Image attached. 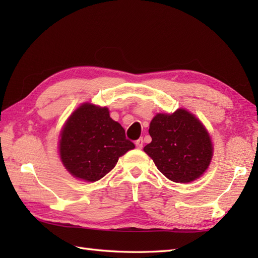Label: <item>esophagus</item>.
I'll return each mask as SVG.
<instances>
[{"label": "esophagus", "instance_id": "esophagus-1", "mask_svg": "<svg viewBox=\"0 0 258 258\" xmlns=\"http://www.w3.org/2000/svg\"><path fill=\"white\" fill-rule=\"evenodd\" d=\"M143 143H144V141H143V139H139L138 141H135V145H136V147H138V149H142V147H143Z\"/></svg>", "mask_w": 258, "mask_h": 258}]
</instances>
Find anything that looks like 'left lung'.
I'll use <instances>...</instances> for the list:
<instances>
[{"mask_svg":"<svg viewBox=\"0 0 258 258\" xmlns=\"http://www.w3.org/2000/svg\"><path fill=\"white\" fill-rule=\"evenodd\" d=\"M152 142L144 147L158 171L175 183H189L210 166L213 144L205 126L184 108L151 120Z\"/></svg>","mask_w":258,"mask_h":258,"instance_id":"obj_1","label":"left lung"}]
</instances>
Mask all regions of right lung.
I'll use <instances>...</instances> for the list:
<instances>
[{
	"label": "right lung",
	"instance_id": "1",
	"mask_svg": "<svg viewBox=\"0 0 258 258\" xmlns=\"http://www.w3.org/2000/svg\"><path fill=\"white\" fill-rule=\"evenodd\" d=\"M135 145L107 107L84 103L71 114L59 139V157L74 177L95 182L109 173L118 157Z\"/></svg>",
	"mask_w": 258,
	"mask_h": 258
}]
</instances>
